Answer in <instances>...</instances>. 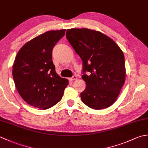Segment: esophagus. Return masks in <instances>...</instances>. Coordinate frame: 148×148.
Here are the masks:
<instances>
[{
    "label": "esophagus",
    "instance_id": "esophagus-1",
    "mask_svg": "<svg viewBox=\"0 0 148 148\" xmlns=\"http://www.w3.org/2000/svg\"><path fill=\"white\" fill-rule=\"evenodd\" d=\"M77 79V77L76 76H73L72 77H71L70 79H69V80H70L71 81H73L74 80H76Z\"/></svg>",
    "mask_w": 148,
    "mask_h": 148
}]
</instances>
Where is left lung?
I'll use <instances>...</instances> for the list:
<instances>
[{"mask_svg":"<svg viewBox=\"0 0 148 148\" xmlns=\"http://www.w3.org/2000/svg\"><path fill=\"white\" fill-rule=\"evenodd\" d=\"M66 38L83 62L82 79L86 86L80 95L82 102L97 110L111 106L125 83L121 49L108 36L88 29H68Z\"/></svg>","mask_w":148,"mask_h":148,"instance_id":"8db88e82","label":"left lung"}]
</instances>
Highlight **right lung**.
<instances>
[{
  "instance_id": "obj_1",
  "label": "right lung",
  "mask_w": 148,
  "mask_h": 148,
  "mask_svg": "<svg viewBox=\"0 0 148 148\" xmlns=\"http://www.w3.org/2000/svg\"><path fill=\"white\" fill-rule=\"evenodd\" d=\"M65 30L48 31L27 42L16 56L12 76L20 96L29 105L46 109L61 100L69 81L60 77L52 51Z\"/></svg>"
}]
</instances>
